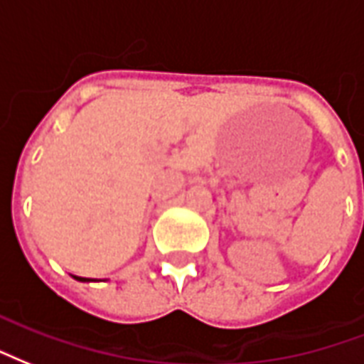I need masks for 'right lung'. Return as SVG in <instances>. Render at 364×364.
Wrapping results in <instances>:
<instances>
[{
	"label": "right lung",
	"mask_w": 364,
	"mask_h": 364,
	"mask_svg": "<svg viewBox=\"0 0 364 364\" xmlns=\"http://www.w3.org/2000/svg\"><path fill=\"white\" fill-rule=\"evenodd\" d=\"M77 281H92V279H87V277H75Z\"/></svg>",
	"instance_id": "right-lung-1"
}]
</instances>
